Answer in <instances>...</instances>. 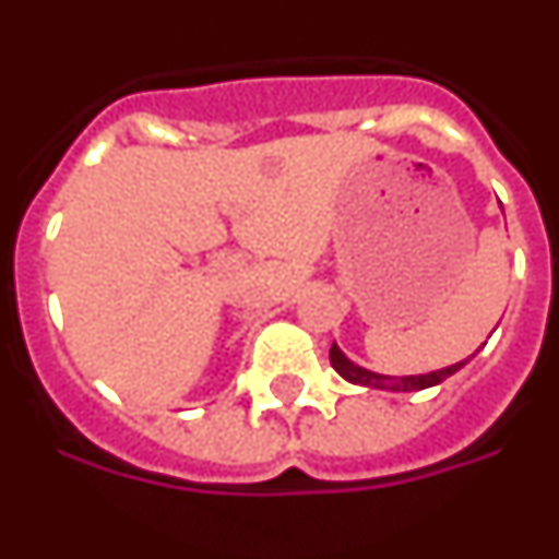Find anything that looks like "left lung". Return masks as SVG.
<instances>
[{
  "instance_id": "obj_1",
  "label": "left lung",
  "mask_w": 559,
  "mask_h": 559,
  "mask_svg": "<svg viewBox=\"0 0 559 559\" xmlns=\"http://www.w3.org/2000/svg\"><path fill=\"white\" fill-rule=\"evenodd\" d=\"M471 358L459 360V364H451V367L437 369V372L403 374V378H397V374H380V372H372V369L358 367L355 360H349L347 355L341 353L338 344H333V347H330V364H333V369L341 374V378L349 380V383H355V386L383 389V392H419V389H431V386H437V383H442L445 378H451V374H456L459 369H462Z\"/></svg>"
}]
</instances>
